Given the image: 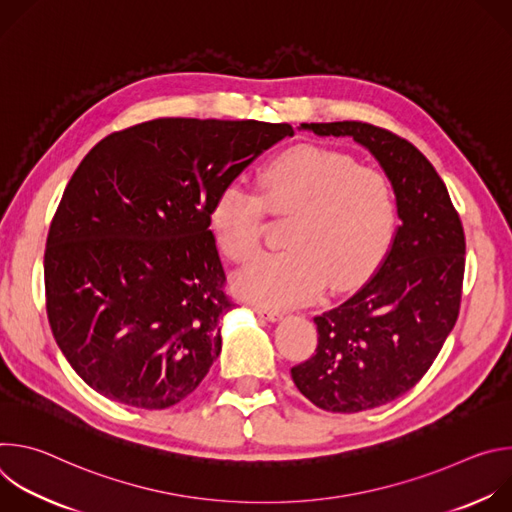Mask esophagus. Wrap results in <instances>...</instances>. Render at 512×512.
Segmentation results:
<instances>
[{
  "mask_svg": "<svg viewBox=\"0 0 512 512\" xmlns=\"http://www.w3.org/2000/svg\"><path fill=\"white\" fill-rule=\"evenodd\" d=\"M253 312L259 316V318H263V320H269V322H279L281 318H283V314L281 312H277V310H265V308H253Z\"/></svg>",
  "mask_w": 512,
  "mask_h": 512,
  "instance_id": "34e87169",
  "label": "esophagus"
}]
</instances>
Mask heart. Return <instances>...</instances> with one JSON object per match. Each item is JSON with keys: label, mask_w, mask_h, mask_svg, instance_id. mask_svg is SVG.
<instances>
[{"label": "heart", "mask_w": 512, "mask_h": 512, "mask_svg": "<svg viewBox=\"0 0 512 512\" xmlns=\"http://www.w3.org/2000/svg\"><path fill=\"white\" fill-rule=\"evenodd\" d=\"M257 186L259 198L227 184L208 210L218 247L235 263L259 249L263 206L291 214L287 249L261 255L237 277V291L249 302L285 308L316 298L326 283L344 289L375 269L395 237L389 178L340 152L298 145L267 162Z\"/></svg>", "instance_id": "heart-1"}]
</instances>
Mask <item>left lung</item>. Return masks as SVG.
<instances>
[{"mask_svg": "<svg viewBox=\"0 0 512 512\" xmlns=\"http://www.w3.org/2000/svg\"><path fill=\"white\" fill-rule=\"evenodd\" d=\"M300 129L362 145L389 178L401 221L369 281L314 318L316 354L291 369L316 407L358 413L407 393L440 354L460 312L464 229L446 184L407 139L360 121Z\"/></svg>", "mask_w": 512, "mask_h": 512, "instance_id": "1", "label": "left lung"}]
</instances>
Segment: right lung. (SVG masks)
<instances>
[{
  "mask_svg": "<svg viewBox=\"0 0 512 512\" xmlns=\"http://www.w3.org/2000/svg\"><path fill=\"white\" fill-rule=\"evenodd\" d=\"M287 135V123L168 117L85 156L52 218L44 281L56 344L91 389L166 409L200 385L235 306L210 204Z\"/></svg>",
  "mask_w": 512,
  "mask_h": 512,
  "instance_id": "right-lung-1",
  "label": "right lung"
}]
</instances>
